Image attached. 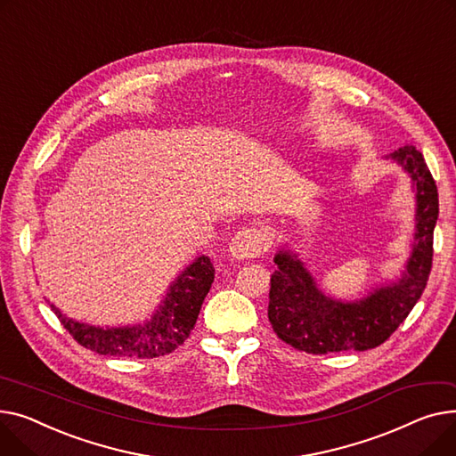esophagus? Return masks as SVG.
<instances>
[{"mask_svg": "<svg viewBox=\"0 0 456 456\" xmlns=\"http://www.w3.org/2000/svg\"><path fill=\"white\" fill-rule=\"evenodd\" d=\"M269 248V233L261 228L239 230L230 240V254L235 259H252Z\"/></svg>", "mask_w": 456, "mask_h": 456, "instance_id": "34e87169", "label": "esophagus"}]
</instances>
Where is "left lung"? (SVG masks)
Instances as JSON below:
<instances>
[{
  "label": "left lung",
  "mask_w": 456,
  "mask_h": 456,
  "mask_svg": "<svg viewBox=\"0 0 456 456\" xmlns=\"http://www.w3.org/2000/svg\"><path fill=\"white\" fill-rule=\"evenodd\" d=\"M388 158L403 167L416 190V233L411 257L397 281L373 289L355 302L333 300L320 290L289 250L274 256L278 271L271 278L269 320L274 333L300 352H364L383 344L409 316L433 266V233L438 219V190L423 154L414 145Z\"/></svg>",
  "instance_id": "1"
}]
</instances>
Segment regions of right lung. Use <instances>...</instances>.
<instances>
[{"instance_id":"obj_1","label":"right lung","mask_w":456,"mask_h":456,"mask_svg":"<svg viewBox=\"0 0 456 456\" xmlns=\"http://www.w3.org/2000/svg\"><path fill=\"white\" fill-rule=\"evenodd\" d=\"M216 269L208 256L197 257L173 281L166 300L145 324L125 328H95L75 322L55 305L51 309L61 324L86 350L99 355L154 359L175 352L190 337L199 318L202 302L211 289Z\"/></svg>"}]
</instances>
